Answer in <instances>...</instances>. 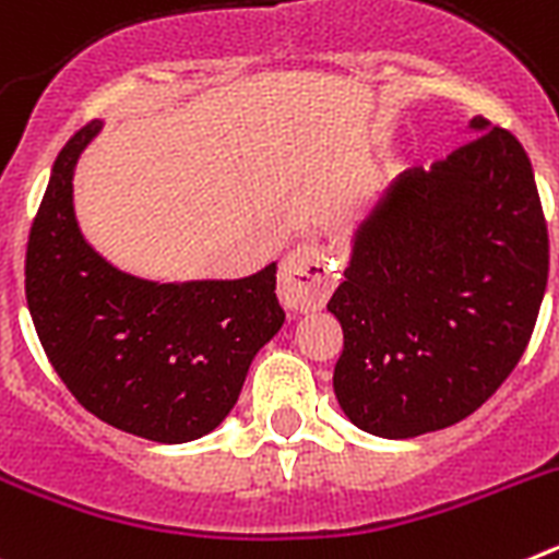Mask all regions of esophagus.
Wrapping results in <instances>:
<instances>
[{
	"label": "esophagus",
	"mask_w": 559,
	"mask_h": 559,
	"mask_svg": "<svg viewBox=\"0 0 559 559\" xmlns=\"http://www.w3.org/2000/svg\"><path fill=\"white\" fill-rule=\"evenodd\" d=\"M280 302L290 310H319L335 288V265L328 246L308 240L283 260Z\"/></svg>",
	"instance_id": "1"
}]
</instances>
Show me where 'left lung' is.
<instances>
[{
  "instance_id": "8db88e82",
  "label": "left lung",
  "mask_w": 559,
  "mask_h": 559,
  "mask_svg": "<svg viewBox=\"0 0 559 559\" xmlns=\"http://www.w3.org/2000/svg\"><path fill=\"white\" fill-rule=\"evenodd\" d=\"M431 170L400 173L358 226L328 310L333 389L355 426L408 439L471 417L530 344L549 280L532 162L484 117Z\"/></svg>"
}]
</instances>
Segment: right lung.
<instances>
[{
	"label": "right lung",
	"mask_w": 559,
	"mask_h": 559,
	"mask_svg": "<svg viewBox=\"0 0 559 559\" xmlns=\"http://www.w3.org/2000/svg\"><path fill=\"white\" fill-rule=\"evenodd\" d=\"M100 120L58 153L29 226L24 290L49 364L86 412L133 437L179 445L231 412L251 358L283 328L276 265L246 280L147 283L83 240L72 173Z\"/></svg>",
	"instance_id": "add662e5"
}]
</instances>
